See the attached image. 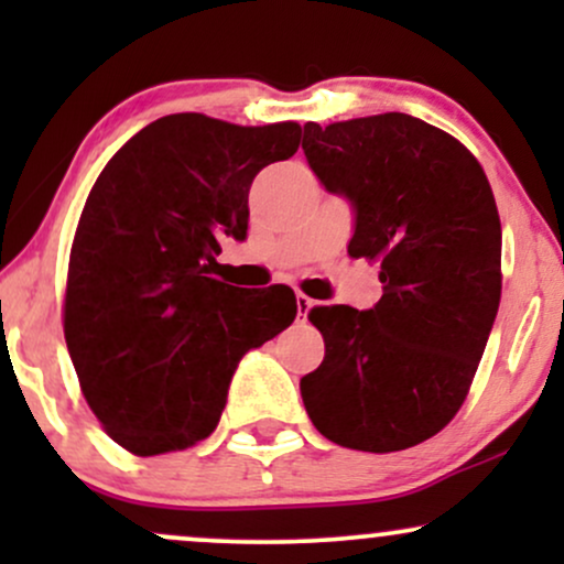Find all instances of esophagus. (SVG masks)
<instances>
[{"label":"esophagus","instance_id":"1","mask_svg":"<svg viewBox=\"0 0 564 564\" xmlns=\"http://www.w3.org/2000/svg\"><path fill=\"white\" fill-rule=\"evenodd\" d=\"M313 300H310V296H304L302 291L300 294H296V321H307V313H310V307H313Z\"/></svg>","mask_w":564,"mask_h":564}]
</instances>
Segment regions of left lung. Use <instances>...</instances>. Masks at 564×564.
Returning a JSON list of instances; mask_svg holds the SVG:
<instances>
[{"instance_id": "left-lung-1", "label": "left lung", "mask_w": 564, "mask_h": 564, "mask_svg": "<svg viewBox=\"0 0 564 564\" xmlns=\"http://www.w3.org/2000/svg\"><path fill=\"white\" fill-rule=\"evenodd\" d=\"M302 151L352 204L349 257L379 260L371 310L313 307L326 355L300 390L310 422L341 448L392 453L456 416L501 302V219L482 166L408 113L304 124Z\"/></svg>"}]
</instances>
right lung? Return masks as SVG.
<instances>
[{"instance_id": "1", "label": "right lung", "mask_w": 564, "mask_h": 564, "mask_svg": "<svg viewBox=\"0 0 564 564\" xmlns=\"http://www.w3.org/2000/svg\"><path fill=\"white\" fill-rule=\"evenodd\" d=\"M302 127L172 113L140 129L89 191L68 260L63 332L89 408L134 456L209 437L249 349L296 318L289 286L212 278L243 241L257 172L296 153Z\"/></svg>"}]
</instances>
